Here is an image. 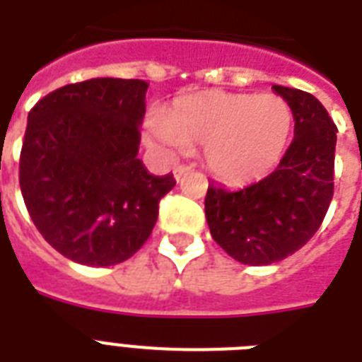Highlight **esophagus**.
<instances>
[{"label":"esophagus","mask_w":362,"mask_h":362,"mask_svg":"<svg viewBox=\"0 0 362 362\" xmlns=\"http://www.w3.org/2000/svg\"><path fill=\"white\" fill-rule=\"evenodd\" d=\"M189 170H192V167H189V165H176V167H175V178H176V180H180L182 176L187 175Z\"/></svg>","instance_id":"1"}]
</instances>
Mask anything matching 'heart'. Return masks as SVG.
Returning <instances> with one entry per match:
<instances>
[{
  "instance_id": "1",
  "label": "heart",
  "mask_w": 362,
  "mask_h": 362,
  "mask_svg": "<svg viewBox=\"0 0 362 362\" xmlns=\"http://www.w3.org/2000/svg\"><path fill=\"white\" fill-rule=\"evenodd\" d=\"M293 112L278 95L221 90L178 98L165 116H153L148 136L159 148L206 146V165L226 182L261 178L280 161Z\"/></svg>"
}]
</instances>
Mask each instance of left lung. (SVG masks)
I'll return each mask as SVG.
<instances>
[{"label": "left lung", "instance_id": "1", "mask_svg": "<svg viewBox=\"0 0 362 362\" xmlns=\"http://www.w3.org/2000/svg\"><path fill=\"white\" fill-rule=\"evenodd\" d=\"M295 120V139L274 173L229 192L209 186L204 214L210 235L244 264L289 257L314 237L334 193L337 125L308 92L274 86Z\"/></svg>", "mask_w": 362, "mask_h": 362}]
</instances>
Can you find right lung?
<instances>
[{
  "mask_svg": "<svg viewBox=\"0 0 362 362\" xmlns=\"http://www.w3.org/2000/svg\"><path fill=\"white\" fill-rule=\"evenodd\" d=\"M144 81L92 78L37 101L20 152V189L42 238L71 261L110 267L152 235L175 176L136 159Z\"/></svg>",
  "mask_w": 362,
  "mask_h": 362,
  "instance_id": "1",
  "label": "right lung"
}]
</instances>
